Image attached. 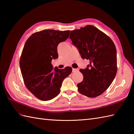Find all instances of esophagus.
Returning <instances> with one entry per match:
<instances>
[{
	"instance_id": "obj_1",
	"label": "esophagus",
	"mask_w": 134,
	"mask_h": 134,
	"mask_svg": "<svg viewBox=\"0 0 134 134\" xmlns=\"http://www.w3.org/2000/svg\"><path fill=\"white\" fill-rule=\"evenodd\" d=\"M78 69H72V72H75L76 71H78Z\"/></svg>"
}]
</instances>
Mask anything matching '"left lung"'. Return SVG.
Wrapping results in <instances>:
<instances>
[{"label": "left lung", "instance_id": "obj_1", "mask_svg": "<svg viewBox=\"0 0 134 134\" xmlns=\"http://www.w3.org/2000/svg\"><path fill=\"white\" fill-rule=\"evenodd\" d=\"M70 38L81 58L90 62L86 69L79 70L83 79L77 85L79 92L88 97H96L109 87L115 78V45L107 35L92 25L71 31Z\"/></svg>", "mask_w": 134, "mask_h": 134}]
</instances>
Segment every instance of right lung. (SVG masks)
Returning a JSON list of instances; mask_svg holds the SVG:
<instances>
[{
    "mask_svg": "<svg viewBox=\"0 0 134 134\" xmlns=\"http://www.w3.org/2000/svg\"><path fill=\"white\" fill-rule=\"evenodd\" d=\"M70 32L44 30L33 34L25 42L19 61L21 74L27 89L41 100L56 97L63 81L72 72L71 67L60 70L51 64L58 58V44L69 38Z\"/></svg>",
    "mask_w": 134,
    "mask_h": 134,
    "instance_id": "obj_1",
    "label": "right lung"
}]
</instances>
